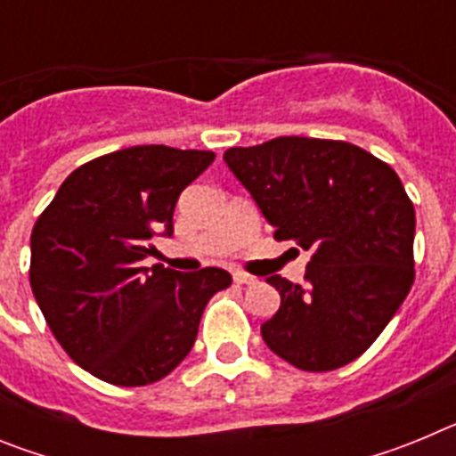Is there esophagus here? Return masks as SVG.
Segmentation results:
<instances>
[{"instance_id": "1", "label": "esophagus", "mask_w": 456, "mask_h": 456, "mask_svg": "<svg viewBox=\"0 0 456 456\" xmlns=\"http://www.w3.org/2000/svg\"><path fill=\"white\" fill-rule=\"evenodd\" d=\"M232 278H235V283H240V285H253V283H256V276H251V273H247V272H235V273H232Z\"/></svg>"}]
</instances>
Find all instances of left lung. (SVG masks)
Segmentation results:
<instances>
[{
	"mask_svg": "<svg viewBox=\"0 0 456 456\" xmlns=\"http://www.w3.org/2000/svg\"><path fill=\"white\" fill-rule=\"evenodd\" d=\"M224 159L276 228L273 240L313 251L304 285L267 278L281 294L260 329L267 347L305 372L356 361L416 278V209L397 173L347 141L308 136L228 148Z\"/></svg>",
	"mask_w": 456,
	"mask_h": 456,
	"instance_id": "left-lung-1",
	"label": "left lung"
}]
</instances>
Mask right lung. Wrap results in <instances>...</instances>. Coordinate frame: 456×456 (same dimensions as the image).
<instances>
[{"label":"right lung","instance_id":"right-lung-1","mask_svg":"<svg viewBox=\"0 0 456 456\" xmlns=\"http://www.w3.org/2000/svg\"><path fill=\"white\" fill-rule=\"evenodd\" d=\"M212 151L132 146L95 157L63 180L31 232L29 283L68 356L114 386H148L183 363L208 301L231 273H193L141 260L152 235L173 232V209Z\"/></svg>","mask_w":456,"mask_h":456}]
</instances>
